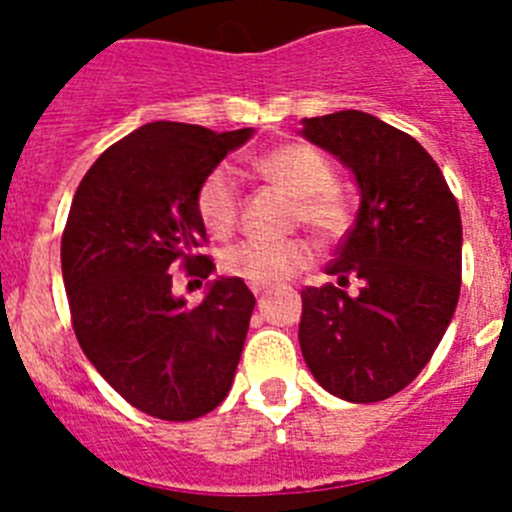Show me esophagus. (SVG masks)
Here are the masks:
<instances>
[{"label":"esophagus","instance_id":"obj_1","mask_svg":"<svg viewBox=\"0 0 512 512\" xmlns=\"http://www.w3.org/2000/svg\"><path fill=\"white\" fill-rule=\"evenodd\" d=\"M251 289H253V295L259 297L261 292H264V287H256V284H251ZM259 307H261V300H259Z\"/></svg>","mask_w":512,"mask_h":512}]
</instances>
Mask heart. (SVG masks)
<instances>
[{"label": "heart", "instance_id": "obj_1", "mask_svg": "<svg viewBox=\"0 0 512 512\" xmlns=\"http://www.w3.org/2000/svg\"><path fill=\"white\" fill-rule=\"evenodd\" d=\"M253 169L266 182L277 184L295 197L292 217L305 223L320 238L330 241L348 228V205L333 189V169L315 148L302 143L271 148L253 158ZM241 210V187L238 176L228 164H220L202 179L197 189V215L212 235H225L233 230ZM310 241L287 238V241H238L223 251L225 274L238 277L256 287H269L300 274L312 264Z\"/></svg>", "mask_w": 512, "mask_h": 512}]
</instances>
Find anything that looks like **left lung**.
Instances as JSON below:
<instances>
[{
  "label": "left lung",
  "instance_id": "left-lung-1",
  "mask_svg": "<svg viewBox=\"0 0 512 512\" xmlns=\"http://www.w3.org/2000/svg\"><path fill=\"white\" fill-rule=\"evenodd\" d=\"M302 135L354 171V228L328 274L302 289L300 348L323 390L379 402L420 374L454 318L461 289L459 205L418 140L379 117L341 110L305 117ZM356 276L362 289L343 286Z\"/></svg>",
  "mask_w": 512,
  "mask_h": 512
}]
</instances>
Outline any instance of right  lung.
Masks as SVG:
<instances>
[{
  "label": "right lung",
  "instance_id": "obj_1",
  "mask_svg": "<svg viewBox=\"0 0 512 512\" xmlns=\"http://www.w3.org/2000/svg\"><path fill=\"white\" fill-rule=\"evenodd\" d=\"M253 128L215 133L148 122L84 174L61 238V269L81 351L112 390L161 420H194L228 397L256 297L220 277L187 307L171 269L207 279L197 189Z\"/></svg>",
  "mask_w": 512,
  "mask_h": 512
}]
</instances>
